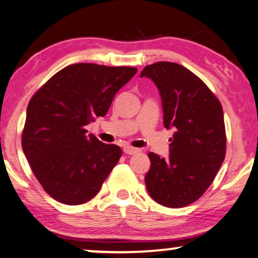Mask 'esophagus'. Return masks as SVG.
<instances>
[{
    "instance_id": "esophagus-1",
    "label": "esophagus",
    "mask_w": 258,
    "mask_h": 258,
    "mask_svg": "<svg viewBox=\"0 0 258 258\" xmlns=\"http://www.w3.org/2000/svg\"><path fill=\"white\" fill-rule=\"evenodd\" d=\"M123 151H124V153H125V154H129V155H134V154H138L139 152H140L138 148H134V147H132V146H124Z\"/></svg>"
}]
</instances>
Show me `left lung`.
Instances as JSON below:
<instances>
[{"mask_svg": "<svg viewBox=\"0 0 258 258\" xmlns=\"http://www.w3.org/2000/svg\"><path fill=\"white\" fill-rule=\"evenodd\" d=\"M144 76L152 79L160 92L165 128L174 130L170 159L148 154L146 187L159 205L182 208L206 192L224 161V111L208 86L185 67L157 62L145 67Z\"/></svg>", "mask_w": 258, "mask_h": 258, "instance_id": "left-lung-1", "label": "left lung"}]
</instances>
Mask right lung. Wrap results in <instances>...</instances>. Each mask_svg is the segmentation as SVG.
<instances>
[{
    "label": "right lung",
    "instance_id": "add662e5",
    "mask_svg": "<svg viewBox=\"0 0 258 258\" xmlns=\"http://www.w3.org/2000/svg\"><path fill=\"white\" fill-rule=\"evenodd\" d=\"M138 73L133 67L75 63L47 80L31 98L21 135L32 172L52 199L69 206L88 202L122 157L116 145L87 135L114 94Z\"/></svg>",
    "mask_w": 258,
    "mask_h": 258
}]
</instances>
